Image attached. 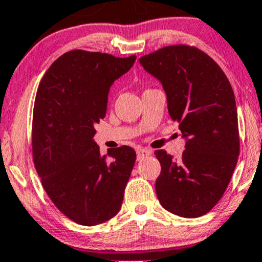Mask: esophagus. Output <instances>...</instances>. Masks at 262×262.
I'll list each match as a JSON object with an SVG mask.
<instances>
[{"label":"esophagus","instance_id":"esophagus-1","mask_svg":"<svg viewBox=\"0 0 262 262\" xmlns=\"http://www.w3.org/2000/svg\"><path fill=\"white\" fill-rule=\"evenodd\" d=\"M151 154V150L149 149H138L137 150V157L138 160H142L144 157H148V155Z\"/></svg>","mask_w":262,"mask_h":262}]
</instances>
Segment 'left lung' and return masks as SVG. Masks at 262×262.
I'll use <instances>...</instances> for the list:
<instances>
[{
    "label": "left lung",
    "instance_id": "left-lung-1",
    "mask_svg": "<svg viewBox=\"0 0 262 262\" xmlns=\"http://www.w3.org/2000/svg\"><path fill=\"white\" fill-rule=\"evenodd\" d=\"M139 62L160 80L170 118L186 138L179 160L154 151L162 166L158 199L178 216H203L225 192L240 153L234 91L219 64L192 46H166Z\"/></svg>",
    "mask_w": 262,
    "mask_h": 262
}]
</instances>
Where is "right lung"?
Instances as JSON below:
<instances>
[{"instance_id": "right-lung-1", "label": "right lung", "mask_w": 262, "mask_h": 262, "mask_svg": "<svg viewBox=\"0 0 262 262\" xmlns=\"http://www.w3.org/2000/svg\"><path fill=\"white\" fill-rule=\"evenodd\" d=\"M73 50L52 63L37 89L32 119L36 170L52 203L79 225L118 214L137 154L122 145L100 155L94 124L105 117L109 87L136 62Z\"/></svg>"}]
</instances>
